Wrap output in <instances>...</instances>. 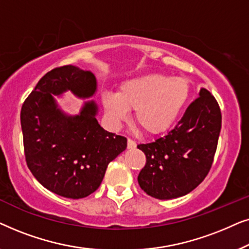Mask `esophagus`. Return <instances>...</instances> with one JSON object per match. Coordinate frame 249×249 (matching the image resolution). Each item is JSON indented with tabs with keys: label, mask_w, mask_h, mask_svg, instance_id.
Here are the masks:
<instances>
[{
	"label": "esophagus",
	"mask_w": 249,
	"mask_h": 249,
	"mask_svg": "<svg viewBox=\"0 0 249 249\" xmlns=\"http://www.w3.org/2000/svg\"><path fill=\"white\" fill-rule=\"evenodd\" d=\"M136 146H137V144H136V142L132 141V139H130V138H128V148L129 149H132V148H135Z\"/></svg>",
	"instance_id": "34e87169"
}]
</instances>
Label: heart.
Here are the masks:
<instances>
[{"label":"heart","instance_id":"b5f03b06","mask_svg":"<svg viewBox=\"0 0 249 249\" xmlns=\"http://www.w3.org/2000/svg\"><path fill=\"white\" fill-rule=\"evenodd\" d=\"M189 96L182 77L149 73L125 80L118 93L105 91L102 104L111 124L118 127L135 110V120L148 134H160L173 124Z\"/></svg>","mask_w":249,"mask_h":249}]
</instances>
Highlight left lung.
Returning <instances> with one entry per match:
<instances>
[{
  "label": "left lung",
  "instance_id": "obj_1",
  "mask_svg": "<svg viewBox=\"0 0 249 249\" xmlns=\"http://www.w3.org/2000/svg\"><path fill=\"white\" fill-rule=\"evenodd\" d=\"M221 111L212 94L200 88L183 117L168 134L137 147L146 155L138 183L158 199L185 196L203 181L215 154Z\"/></svg>",
  "mask_w": 249,
  "mask_h": 249
}]
</instances>
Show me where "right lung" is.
<instances>
[{"label":"right lung","instance_id":"add662e5","mask_svg":"<svg viewBox=\"0 0 249 249\" xmlns=\"http://www.w3.org/2000/svg\"><path fill=\"white\" fill-rule=\"evenodd\" d=\"M67 91L85 100L77 115L67 114L53 97ZM96 91L93 73L64 66L47 72L22 105L27 165L40 185L59 196L79 199L90 195L100 187L108 163L127 148V138L98 124V105L90 100Z\"/></svg>","mask_w":249,"mask_h":249}]
</instances>
